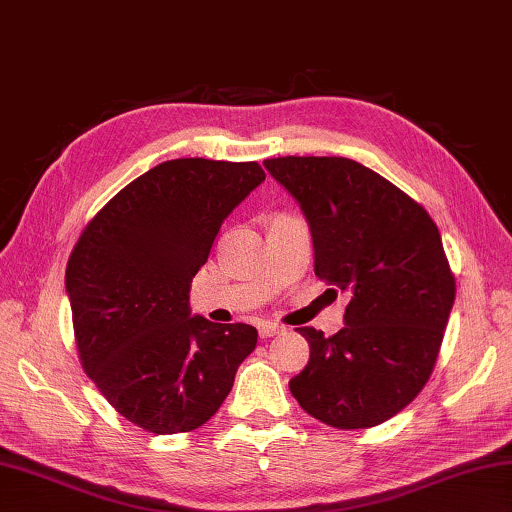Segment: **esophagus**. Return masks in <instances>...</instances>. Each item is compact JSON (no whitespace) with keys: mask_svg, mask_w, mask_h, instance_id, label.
<instances>
[{"mask_svg":"<svg viewBox=\"0 0 512 512\" xmlns=\"http://www.w3.org/2000/svg\"><path fill=\"white\" fill-rule=\"evenodd\" d=\"M282 331H284V327H282V324H277V322H262V324H259V336H262V338H273Z\"/></svg>","mask_w":512,"mask_h":512,"instance_id":"obj_1","label":"esophagus"}]
</instances>
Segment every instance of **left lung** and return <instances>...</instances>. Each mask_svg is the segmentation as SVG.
Segmentation results:
<instances>
[{
    "label": "left lung",
    "instance_id": "8db88e82",
    "mask_svg": "<svg viewBox=\"0 0 512 512\" xmlns=\"http://www.w3.org/2000/svg\"><path fill=\"white\" fill-rule=\"evenodd\" d=\"M264 165L309 221L315 275L351 293L336 336L297 329L311 356L291 394L338 430L385 423L430 380L454 304L439 228L421 203L351 159L280 156Z\"/></svg>",
    "mask_w": 512,
    "mask_h": 512
}]
</instances>
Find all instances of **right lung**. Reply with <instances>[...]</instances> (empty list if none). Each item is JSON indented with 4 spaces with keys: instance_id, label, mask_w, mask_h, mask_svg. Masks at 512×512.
<instances>
[{
    "instance_id": "1",
    "label": "right lung",
    "mask_w": 512,
    "mask_h": 512,
    "mask_svg": "<svg viewBox=\"0 0 512 512\" xmlns=\"http://www.w3.org/2000/svg\"><path fill=\"white\" fill-rule=\"evenodd\" d=\"M259 163L174 159L125 185L82 230L67 264L82 369L127 421L154 434L217 414L257 345L250 324L190 315V284Z\"/></svg>"
}]
</instances>
